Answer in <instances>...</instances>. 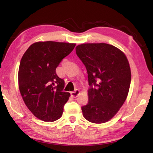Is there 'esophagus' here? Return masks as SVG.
<instances>
[{
  "instance_id": "34e87169",
  "label": "esophagus",
  "mask_w": 153,
  "mask_h": 153,
  "mask_svg": "<svg viewBox=\"0 0 153 153\" xmlns=\"http://www.w3.org/2000/svg\"><path fill=\"white\" fill-rule=\"evenodd\" d=\"M79 94V91L78 89H76L75 91L71 92V96L72 97H77Z\"/></svg>"
}]
</instances>
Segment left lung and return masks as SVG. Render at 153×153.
Segmentation results:
<instances>
[{"mask_svg": "<svg viewBox=\"0 0 153 153\" xmlns=\"http://www.w3.org/2000/svg\"><path fill=\"white\" fill-rule=\"evenodd\" d=\"M76 54L87 71L89 101L82 107L89 122L109 121L119 111L128 97L131 70L125 54L106 43H84L76 47Z\"/></svg>", "mask_w": 153, "mask_h": 153, "instance_id": "8db88e82", "label": "left lung"}]
</instances>
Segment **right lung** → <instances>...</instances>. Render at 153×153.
<instances>
[{
	"label": "right lung",
	"mask_w": 153,
	"mask_h": 153,
	"mask_svg": "<svg viewBox=\"0 0 153 153\" xmlns=\"http://www.w3.org/2000/svg\"><path fill=\"white\" fill-rule=\"evenodd\" d=\"M75 46V43L37 42L23 55L18 71L19 89L28 109L41 120L54 122L62 115L70 94L63 91L64 81L57 76L56 68Z\"/></svg>",
	"instance_id": "right-lung-1"
}]
</instances>
